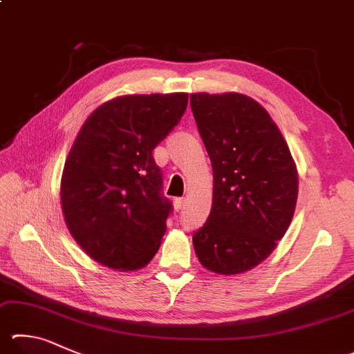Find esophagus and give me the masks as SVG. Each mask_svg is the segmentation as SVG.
Returning <instances> with one entry per match:
<instances>
[{"mask_svg": "<svg viewBox=\"0 0 354 354\" xmlns=\"http://www.w3.org/2000/svg\"><path fill=\"white\" fill-rule=\"evenodd\" d=\"M184 204H185V198H176L175 201H173V205H175L176 210H181L184 207Z\"/></svg>", "mask_w": 354, "mask_h": 354, "instance_id": "obj_1", "label": "esophagus"}]
</instances>
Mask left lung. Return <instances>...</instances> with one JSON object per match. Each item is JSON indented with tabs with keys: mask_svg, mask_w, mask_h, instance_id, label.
Here are the masks:
<instances>
[{
	"mask_svg": "<svg viewBox=\"0 0 354 354\" xmlns=\"http://www.w3.org/2000/svg\"><path fill=\"white\" fill-rule=\"evenodd\" d=\"M214 170L207 221L194 235L201 265L243 274L266 260L292 221L297 167L269 113L240 93L190 94Z\"/></svg>",
	"mask_w": 354,
	"mask_h": 354,
	"instance_id": "obj_1",
	"label": "left lung"
}]
</instances>
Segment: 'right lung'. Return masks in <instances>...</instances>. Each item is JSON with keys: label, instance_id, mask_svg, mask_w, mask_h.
<instances>
[{"label": "right lung", "instance_id": "obj_1", "mask_svg": "<svg viewBox=\"0 0 354 354\" xmlns=\"http://www.w3.org/2000/svg\"><path fill=\"white\" fill-rule=\"evenodd\" d=\"M187 93L128 94L102 104L66 158L60 201L77 244L114 271H138L158 252L171 204L153 150L181 120Z\"/></svg>", "mask_w": 354, "mask_h": 354}]
</instances>
